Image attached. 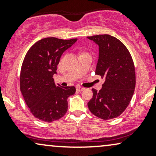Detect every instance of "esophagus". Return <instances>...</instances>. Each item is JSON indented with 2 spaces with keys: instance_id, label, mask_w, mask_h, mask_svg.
Masks as SVG:
<instances>
[{
  "instance_id": "1",
  "label": "esophagus",
  "mask_w": 156,
  "mask_h": 156,
  "mask_svg": "<svg viewBox=\"0 0 156 156\" xmlns=\"http://www.w3.org/2000/svg\"><path fill=\"white\" fill-rule=\"evenodd\" d=\"M84 89L83 87H76V90L77 91H78V92H81V91H83V90H84Z\"/></svg>"
}]
</instances>
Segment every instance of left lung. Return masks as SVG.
I'll return each mask as SVG.
<instances>
[{"label": "left lung", "mask_w": 156, "mask_h": 156, "mask_svg": "<svg viewBox=\"0 0 156 156\" xmlns=\"http://www.w3.org/2000/svg\"><path fill=\"white\" fill-rule=\"evenodd\" d=\"M88 39L99 45L95 74L105 79L99 92L92 89L89 109L101 119H114L124 112L133 95L136 72L133 58L128 48L116 37L101 34Z\"/></svg>", "instance_id": "1"}]
</instances>
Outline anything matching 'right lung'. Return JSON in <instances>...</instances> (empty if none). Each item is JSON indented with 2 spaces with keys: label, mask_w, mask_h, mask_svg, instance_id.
<instances>
[{
  "label": "right lung",
  "mask_w": 156,
  "mask_h": 156,
  "mask_svg": "<svg viewBox=\"0 0 156 156\" xmlns=\"http://www.w3.org/2000/svg\"><path fill=\"white\" fill-rule=\"evenodd\" d=\"M77 39L48 37L30 48L23 59L20 87L31 114L40 120L51 122L62 118L67 111V98L76 92L75 87L55 85L53 76L62 53Z\"/></svg>",
  "instance_id": "obj_1"
}]
</instances>
